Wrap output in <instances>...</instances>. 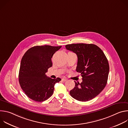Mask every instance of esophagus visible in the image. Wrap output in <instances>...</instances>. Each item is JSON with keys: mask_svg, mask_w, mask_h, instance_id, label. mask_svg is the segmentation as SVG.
<instances>
[{"mask_svg": "<svg viewBox=\"0 0 128 128\" xmlns=\"http://www.w3.org/2000/svg\"><path fill=\"white\" fill-rule=\"evenodd\" d=\"M66 80H67V79H66V78H62V81L63 82H66Z\"/></svg>", "mask_w": 128, "mask_h": 128, "instance_id": "obj_1", "label": "esophagus"}]
</instances>
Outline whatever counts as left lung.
<instances>
[{
    "instance_id": "1",
    "label": "left lung",
    "mask_w": 128,
    "mask_h": 128,
    "mask_svg": "<svg viewBox=\"0 0 128 128\" xmlns=\"http://www.w3.org/2000/svg\"><path fill=\"white\" fill-rule=\"evenodd\" d=\"M65 48L76 54V70L82 77L80 84L75 82L70 95L80 101L92 100L102 92L107 82L109 66L105 54L94 44H67Z\"/></svg>"
}]
</instances>
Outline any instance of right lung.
Listing matches in <instances>:
<instances>
[{
    "mask_svg": "<svg viewBox=\"0 0 128 128\" xmlns=\"http://www.w3.org/2000/svg\"><path fill=\"white\" fill-rule=\"evenodd\" d=\"M61 46H35L23 56L19 70V81L22 89L31 99L42 102L53 94L54 86L61 79H52L46 74L52 66L51 58Z\"/></svg>",
    "mask_w": 128,
    "mask_h": 128,
    "instance_id": "obj_1",
    "label": "right lung"
}]
</instances>
